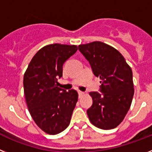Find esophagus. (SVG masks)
Listing matches in <instances>:
<instances>
[{
    "mask_svg": "<svg viewBox=\"0 0 152 152\" xmlns=\"http://www.w3.org/2000/svg\"><path fill=\"white\" fill-rule=\"evenodd\" d=\"M78 94H79V96H83L84 94V92H83V91H80V90H79L78 91Z\"/></svg>",
    "mask_w": 152,
    "mask_h": 152,
    "instance_id": "obj_1",
    "label": "esophagus"
}]
</instances>
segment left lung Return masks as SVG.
<instances>
[{
	"mask_svg": "<svg viewBox=\"0 0 152 152\" xmlns=\"http://www.w3.org/2000/svg\"><path fill=\"white\" fill-rule=\"evenodd\" d=\"M78 48L101 80L100 93H90L93 104L86 111L89 119L100 129L115 128L123 121L133 99L131 68L117 49L101 42L80 45Z\"/></svg>",
	"mask_w": 152,
	"mask_h": 152,
	"instance_id": "left-lung-1",
	"label": "left lung"
}]
</instances>
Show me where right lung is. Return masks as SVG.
<instances>
[{
	"label": "right lung",
	"instance_id": "obj_1",
	"mask_svg": "<svg viewBox=\"0 0 152 152\" xmlns=\"http://www.w3.org/2000/svg\"><path fill=\"white\" fill-rule=\"evenodd\" d=\"M77 49L76 45H48L34 56L24 75V92L31 116L48 134H57L68 127L78 100L75 90L66 92L57 86L62 66Z\"/></svg>",
	"mask_w": 152,
	"mask_h": 152
}]
</instances>
